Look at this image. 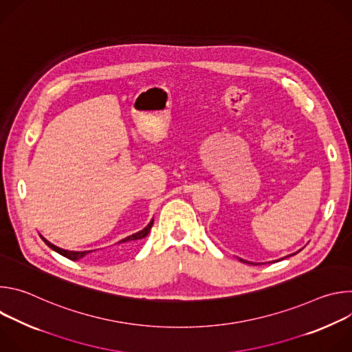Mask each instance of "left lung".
Wrapping results in <instances>:
<instances>
[{"label":"left lung","mask_w":352,"mask_h":352,"mask_svg":"<svg viewBox=\"0 0 352 352\" xmlns=\"http://www.w3.org/2000/svg\"><path fill=\"white\" fill-rule=\"evenodd\" d=\"M241 262H243V263H249V265H255V263H250V262H246V261H242V259H239Z\"/></svg>","instance_id":"left-lung-1"}]
</instances>
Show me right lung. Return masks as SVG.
Here are the masks:
<instances>
[{
  "instance_id": "obj_1",
  "label": "right lung",
  "mask_w": 352,
  "mask_h": 352,
  "mask_svg": "<svg viewBox=\"0 0 352 352\" xmlns=\"http://www.w3.org/2000/svg\"><path fill=\"white\" fill-rule=\"evenodd\" d=\"M153 221L155 220H152L150 221L142 231H139V232H136V234H132V235H129V236H126V238H124L122 241H120L118 243H132V242H135V241H138V239H142V238H144L148 232H150V228H152V226H153ZM41 239L52 248V249H54L56 252H58L60 255H63V256H65V258H68L69 261H78V259H80V258H83L85 255H87L89 254V250H86V252H72V250H65V249H61V248H58V246H56V245H53V243H50L47 239H44L43 236H41Z\"/></svg>"
}]
</instances>
